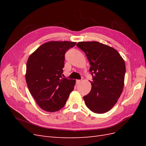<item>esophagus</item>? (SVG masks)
<instances>
[{
  "mask_svg": "<svg viewBox=\"0 0 146 146\" xmlns=\"http://www.w3.org/2000/svg\"><path fill=\"white\" fill-rule=\"evenodd\" d=\"M76 82H77V84H79V83H80L81 82V80H76Z\"/></svg>",
  "mask_w": 146,
  "mask_h": 146,
  "instance_id": "esophagus-1",
  "label": "esophagus"
}]
</instances>
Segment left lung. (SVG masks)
Instances as JSON below:
<instances>
[{"label": "left lung", "instance_id": "1", "mask_svg": "<svg viewBox=\"0 0 146 146\" xmlns=\"http://www.w3.org/2000/svg\"><path fill=\"white\" fill-rule=\"evenodd\" d=\"M77 46L85 53L92 76L91 90L83 97L91 111H108L120 98L124 85V60L114 48L97 41L79 42Z\"/></svg>", "mask_w": 146, "mask_h": 146}]
</instances>
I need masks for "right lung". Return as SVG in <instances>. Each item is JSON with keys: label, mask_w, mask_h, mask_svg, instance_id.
<instances>
[{"label": "right lung", "mask_w": 146, "mask_h": 146, "mask_svg": "<svg viewBox=\"0 0 146 146\" xmlns=\"http://www.w3.org/2000/svg\"><path fill=\"white\" fill-rule=\"evenodd\" d=\"M76 42L48 41L31 54L26 65L25 80L36 104L48 112L62 108L76 84V80L62 78L64 54Z\"/></svg>", "instance_id": "right-lung-1"}]
</instances>
